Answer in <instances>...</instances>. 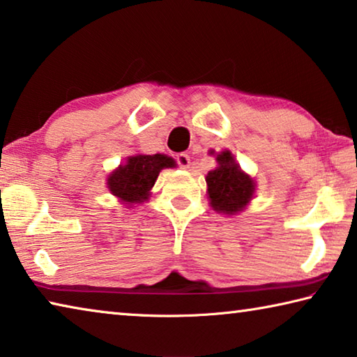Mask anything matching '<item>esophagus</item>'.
I'll list each match as a JSON object with an SVG mask.
<instances>
[{
    "instance_id": "esophagus-1",
    "label": "esophagus",
    "mask_w": 357,
    "mask_h": 357,
    "mask_svg": "<svg viewBox=\"0 0 357 357\" xmlns=\"http://www.w3.org/2000/svg\"><path fill=\"white\" fill-rule=\"evenodd\" d=\"M175 161H177V165L180 167H183V169H188L190 167V162H191L190 155H186V153H177V155H175Z\"/></svg>"
}]
</instances>
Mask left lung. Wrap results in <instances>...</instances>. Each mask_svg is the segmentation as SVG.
<instances>
[{
	"mask_svg": "<svg viewBox=\"0 0 357 357\" xmlns=\"http://www.w3.org/2000/svg\"><path fill=\"white\" fill-rule=\"evenodd\" d=\"M217 161L218 167L210 171L206 177L210 204L223 213L241 212L253 197V178L241 171L229 150L217 155Z\"/></svg>",
	"mask_w": 357,
	"mask_h": 357,
	"instance_id": "obj_1",
	"label": "left lung"
}]
</instances>
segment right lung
Segmentation results:
<instances>
[{
    "instance_id": "obj_1",
    "label": "right lung",
    "mask_w": 357,
    "mask_h": 357,
    "mask_svg": "<svg viewBox=\"0 0 357 357\" xmlns=\"http://www.w3.org/2000/svg\"><path fill=\"white\" fill-rule=\"evenodd\" d=\"M172 158L166 155H136L128 158L125 166H120L110 174L107 180L109 190L123 202L136 204L149 199V191L155 185L160 171L174 167Z\"/></svg>"
}]
</instances>
